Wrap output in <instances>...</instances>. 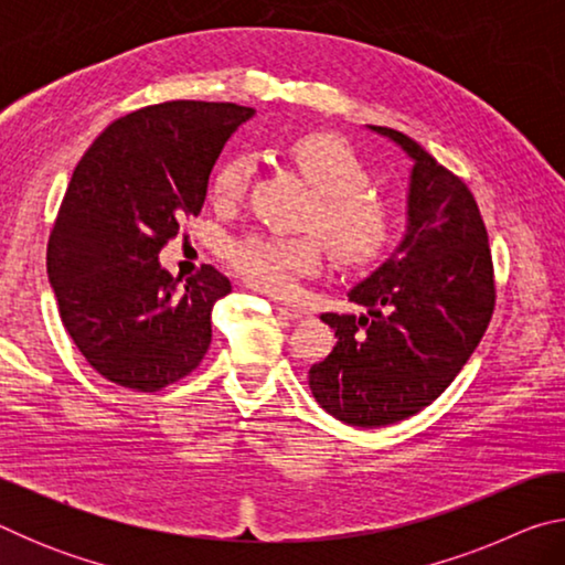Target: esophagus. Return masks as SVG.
Listing matches in <instances>:
<instances>
[{
  "label": "esophagus",
  "instance_id": "1",
  "mask_svg": "<svg viewBox=\"0 0 565 565\" xmlns=\"http://www.w3.org/2000/svg\"><path fill=\"white\" fill-rule=\"evenodd\" d=\"M276 309H279V313H284V317H286V319H291V321H303V319H309V317H311V311H309V309H303V306L279 303V306H276Z\"/></svg>",
  "mask_w": 565,
  "mask_h": 565
}]
</instances>
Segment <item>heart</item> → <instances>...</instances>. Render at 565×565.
Returning a JSON list of instances; mask_svg holds the SVG:
<instances>
[{
	"mask_svg": "<svg viewBox=\"0 0 565 565\" xmlns=\"http://www.w3.org/2000/svg\"><path fill=\"white\" fill-rule=\"evenodd\" d=\"M289 159L317 189L311 222L341 264H366L384 252L394 234V209L363 189L369 181L366 167L347 141L333 134H306L289 145ZM252 171L254 161L246 154L224 161L212 179L216 202H238ZM224 256L242 279L269 294H289L299 279L321 269V246L311 236L246 234L232 238Z\"/></svg>",
	"mask_w": 565,
	"mask_h": 565,
	"instance_id": "heart-1",
	"label": "heart"
}]
</instances>
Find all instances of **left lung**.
I'll list each match as a JSON object with an SVG mask.
<instances>
[{"mask_svg":"<svg viewBox=\"0 0 565 565\" xmlns=\"http://www.w3.org/2000/svg\"><path fill=\"white\" fill-rule=\"evenodd\" d=\"M366 127L411 161L406 232L349 289L366 313L321 317L339 341L309 369V388L333 418L379 428L444 394L489 327L495 289L489 234L468 186L406 134Z\"/></svg>","mask_w":565,"mask_h":565,"instance_id":"1","label":"left lung"}]
</instances>
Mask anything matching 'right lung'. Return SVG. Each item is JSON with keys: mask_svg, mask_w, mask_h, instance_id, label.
Returning a JSON list of instances; mask_svg holds the SVG:
<instances>
[{"mask_svg": "<svg viewBox=\"0 0 565 565\" xmlns=\"http://www.w3.org/2000/svg\"><path fill=\"white\" fill-rule=\"evenodd\" d=\"M252 117L226 102L154 104L109 124L76 164L46 274L64 329L111 384L159 391L204 359L232 284L214 266L179 284L159 252L202 212L218 154Z\"/></svg>", "mask_w": 565, "mask_h": 565, "instance_id": "add662e5", "label": "right lung"}]
</instances>
